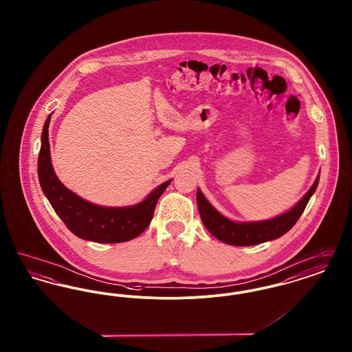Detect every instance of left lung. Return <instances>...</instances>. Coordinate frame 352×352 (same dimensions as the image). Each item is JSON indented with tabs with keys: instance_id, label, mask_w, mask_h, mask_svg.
Wrapping results in <instances>:
<instances>
[{
	"instance_id": "obj_1",
	"label": "left lung",
	"mask_w": 352,
	"mask_h": 352,
	"mask_svg": "<svg viewBox=\"0 0 352 352\" xmlns=\"http://www.w3.org/2000/svg\"><path fill=\"white\" fill-rule=\"evenodd\" d=\"M318 182L319 174L310 190L302 197L301 201L294 207H292L289 211L278 217L267 220L234 221L226 218L206 199L199 188L197 190V203L201 221L210 234L226 244L236 247H248L278 239L286 234L301 217L311 195L316 192Z\"/></svg>"
}]
</instances>
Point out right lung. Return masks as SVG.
<instances>
[{
  "mask_svg": "<svg viewBox=\"0 0 352 352\" xmlns=\"http://www.w3.org/2000/svg\"><path fill=\"white\" fill-rule=\"evenodd\" d=\"M46 118L41 137L38 177L43 194L54 211L78 237L95 243H124L142 234L151 224L155 204L171 179L155 187L144 201L124 207H105L85 201L68 190L56 177L51 164L49 125Z\"/></svg>",
  "mask_w": 352,
  "mask_h": 352,
  "instance_id": "add662e5",
  "label": "right lung"
}]
</instances>
